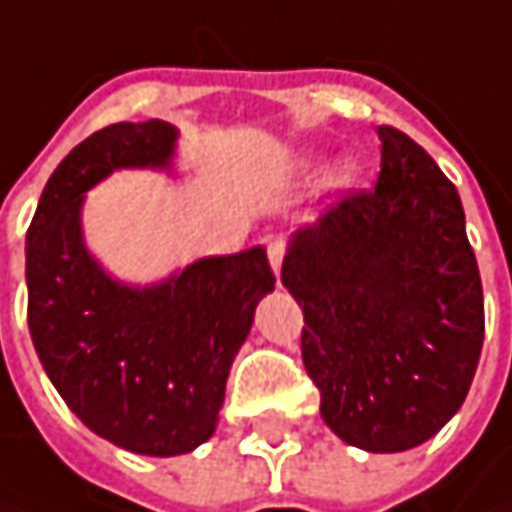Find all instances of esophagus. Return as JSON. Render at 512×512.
<instances>
[{
    "instance_id": "34e87169",
    "label": "esophagus",
    "mask_w": 512,
    "mask_h": 512,
    "mask_svg": "<svg viewBox=\"0 0 512 512\" xmlns=\"http://www.w3.org/2000/svg\"><path fill=\"white\" fill-rule=\"evenodd\" d=\"M267 259H270L273 273L279 276V270H282V259H285V245H282V242H270V245H267Z\"/></svg>"
}]
</instances>
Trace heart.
<instances>
[{
	"label": "heart",
	"instance_id": "heart-1",
	"mask_svg": "<svg viewBox=\"0 0 512 512\" xmlns=\"http://www.w3.org/2000/svg\"><path fill=\"white\" fill-rule=\"evenodd\" d=\"M313 168H316V159H313V156H305V159L299 162V170H302V173H307V170ZM353 179H356V162H353V159H336V162L325 170L327 190H344Z\"/></svg>",
	"mask_w": 512,
	"mask_h": 512
}]
</instances>
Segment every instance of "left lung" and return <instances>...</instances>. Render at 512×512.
<instances>
[{
  "label": "left lung",
  "mask_w": 512,
  "mask_h": 512,
  "mask_svg": "<svg viewBox=\"0 0 512 512\" xmlns=\"http://www.w3.org/2000/svg\"><path fill=\"white\" fill-rule=\"evenodd\" d=\"M373 190L347 193L293 233L282 285L305 313L302 362L322 419L367 453L436 436L473 384L484 296L456 185L382 125Z\"/></svg>",
  "instance_id": "8db88e82"
}]
</instances>
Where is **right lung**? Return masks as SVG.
<instances>
[{"label":"right lung","mask_w":512,"mask_h":512,"mask_svg":"<svg viewBox=\"0 0 512 512\" xmlns=\"http://www.w3.org/2000/svg\"><path fill=\"white\" fill-rule=\"evenodd\" d=\"M176 128L119 122L70 150L28 227V327L70 410L116 447L179 456L205 444L225 402L233 356L273 290L265 247L210 256L168 282L108 276L82 239L85 190L119 168H170Z\"/></svg>","instance_id":"right-lung-1"}]
</instances>
